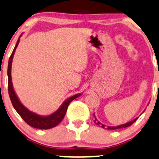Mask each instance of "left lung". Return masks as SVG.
<instances>
[{
    "mask_svg": "<svg viewBox=\"0 0 159 159\" xmlns=\"http://www.w3.org/2000/svg\"><path fill=\"white\" fill-rule=\"evenodd\" d=\"M94 118H95V120H94V122L95 123V124H97V125H98L99 127H102V128H105V129H108V130H116V129H119V128H124V127H130V125H132V124H134V123L135 122V121L138 120V118H136L135 120H134L130 121V122H128L127 123V124H123V125H120V126H117V127H106V126L103 125L102 124H101V123L99 122V121L97 120L96 118H95V116H94Z\"/></svg>",
    "mask_w": 159,
    "mask_h": 159,
    "instance_id": "left-lung-1",
    "label": "left lung"
}]
</instances>
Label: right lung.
<instances>
[{
	"instance_id": "1",
	"label": "right lung",
	"mask_w": 159,
	"mask_h": 159,
	"mask_svg": "<svg viewBox=\"0 0 159 159\" xmlns=\"http://www.w3.org/2000/svg\"><path fill=\"white\" fill-rule=\"evenodd\" d=\"M19 43V39H18V42H17L16 46H15V49H14L13 52H12L10 58H9L8 61V67H7V76H8V94L10 96L11 102L12 103V106L15 109L20 116L23 119V120L29 124L31 127H34V128L37 129H50L52 127H54L57 126L64 119V116H65L66 112H67V107H68L69 104L73 101L75 98L79 95H75L74 96L70 97L67 98L62 106H61L59 109L54 113L52 115L48 116H40L37 115V114L33 113V112H30L18 100V97L15 95V92L14 91L13 87H12V82H11V62L12 59H13L14 53H15V50H16L17 47Z\"/></svg>"
}]
</instances>
